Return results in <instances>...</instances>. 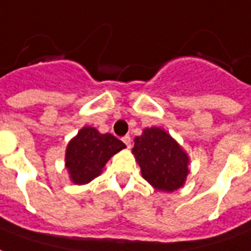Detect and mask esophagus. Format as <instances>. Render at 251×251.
Returning a JSON list of instances; mask_svg holds the SVG:
<instances>
[{
    "label": "esophagus",
    "instance_id": "obj_1",
    "mask_svg": "<svg viewBox=\"0 0 251 251\" xmlns=\"http://www.w3.org/2000/svg\"><path fill=\"white\" fill-rule=\"evenodd\" d=\"M123 142L126 143V146H127L128 148L131 147V136H129V135H126V136H123Z\"/></svg>",
    "mask_w": 251,
    "mask_h": 251
}]
</instances>
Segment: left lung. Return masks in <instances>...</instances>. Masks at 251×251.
Segmentation results:
<instances>
[{"label": "left lung", "mask_w": 251, "mask_h": 251, "mask_svg": "<svg viewBox=\"0 0 251 251\" xmlns=\"http://www.w3.org/2000/svg\"><path fill=\"white\" fill-rule=\"evenodd\" d=\"M132 152L142 175L155 188L171 193L182 187L188 174V158L179 144L160 128H146L135 138Z\"/></svg>", "instance_id": "left-lung-1"}]
</instances>
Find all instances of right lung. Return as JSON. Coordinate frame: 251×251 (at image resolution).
<instances>
[{"label": "right lung", "instance_id": "right-lung-1", "mask_svg": "<svg viewBox=\"0 0 251 251\" xmlns=\"http://www.w3.org/2000/svg\"><path fill=\"white\" fill-rule=\"evenodd\" d=\"M126 144L111 133H100L92 127H84L67 148L65 164L73 183L85 184L96 178L112 155Z\"/></svg>", "mask_w": 251, "mask_h": 251}]
</instances>
